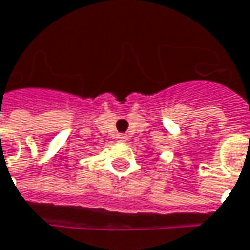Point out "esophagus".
Segmentation results:
<instances>
[{"mask_svg": "<svg viewBox=\"0 0 250 250\" xmlns=\"http://www.w3.org/2000/svg\"><path fill=\"white\" fill-rule=\"evenodd\" d=\"M116 139H118V142L125 143L128 141V137H127L125 134H118V135H116Z\"/></svg>", "mask_w": 250, "mask_h": 250, "instance_id": "esophagus-1", "label": "esophagus"}]
</instances>
